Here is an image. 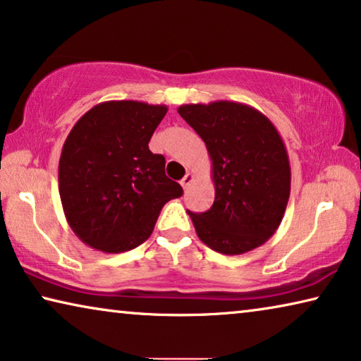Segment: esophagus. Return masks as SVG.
I'll return each mask as SVG.
<instances>
[{"mask_svg": "<svg viewBox=\"0 0 361 361\" xmlns=\"http://www.w3.org/2000/svg\"><path fill=\"white\" fill-rule=\"evenodd\" d=\"M192 181H195V175H192V173H190V171H188V173L185 175V178H183V180H181V186H183V188H185V190H186V188H188V186H190Z\"/></svg>", "mask_w": 361, "mask_h": 361, "instance_id": "34e87169", "label": "esophagus"}]
</instances>
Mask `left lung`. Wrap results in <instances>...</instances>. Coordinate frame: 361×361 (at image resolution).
I'll return each mask as SVG.
<instances>
[{"mask_svg": "<svg viewBox=\"0 0 361 361\" xmlns=\"http://www.w3.org/2000/svg\"><path fill=\"white\" fill-rule=\"evenodd\" d=\"M206 142L215 199L190 217L199 240L227 256L264 245L281 225L290 197V162L281 134L246 104L217 100L178 109Z\"/></svg>", "mask_w": 361, "mask_h": 361, "instance_id": "left-lung-1", "label": "left lung"}]
</instances>
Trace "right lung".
I'll list each match as a JSON object with an SVG mask.
<instances>
[{
    "instance_id": "obj_1",
    "label": "right lung",
    "mask_w": 361,
    "mask_h": 361,
    "mask_svg": "<svg viewBox=\"0 0 361 361\" xmlns=\"http://www.w3.org/2000/svg\"><path fill=\"white\" fill-rule=\"evenodd\" d=\"M166 110L136 100L102 102L69 131L58 188L69 227L90 248H136L152 233L165 204L183 195L165 175L164 155L149 150Z\"/></svg>"
}]
</instances>
